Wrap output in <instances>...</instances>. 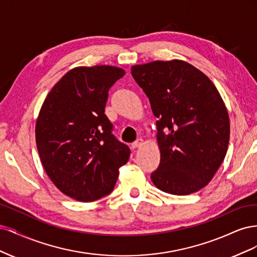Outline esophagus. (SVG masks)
<instances>
[{
  "label": "esophagus",
  "mask_w": 257,
  "mask_h": 257,
  "mask_svg": "<svg viewBox=\"0 0 257 257\" xmlns=\"http://www.w3.org/2000/svg\"><path fill=\"white\" fill-rule=\"evenodd\" d=\"M143 143H144L143 138H138L136 142H134L133 144H132V148H138V147H141V146L143 145Z\"/></svg>",
  "instance_id": "obj_1"
}]
</instances>
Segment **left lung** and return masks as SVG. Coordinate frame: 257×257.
Segmentation results:
<instances>
[{"label": "left lung", "mask_w": 257, "mask_h": 257, "mask_svg": "<svg viewBox=\"0 0 257 257\" xmlns=\"http://www.w3.org/2000/svg\"><path fill=\"white\" fill-rule=\"evenodd\" d=\"M150 100L161 151L151 180L163 192L189 195L206 186L226 155L228 112L219 91L199 69L181 60L132 67Z\"/></svg>", "instance_id": "1"}]
</instances>
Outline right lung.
Here are the masks:
<instances>
[{"instance_id":"right-lung-1","label":"right lung","mask_w":257,"mask_h":257,"mask_svg":"<svg viewBox=\"0 0 257 257\" xmlns=\"http://www.w3.org/2000/svg\"><path fill=\"white\" fill-rule=\"evenodd\" d=\"M125 74L109 65L71 69L46 97L35 127L42 164L54 185L76 200L94 201L113 190L131 150L112 134L108 91Z\"/></svg>"}]
</instances>
